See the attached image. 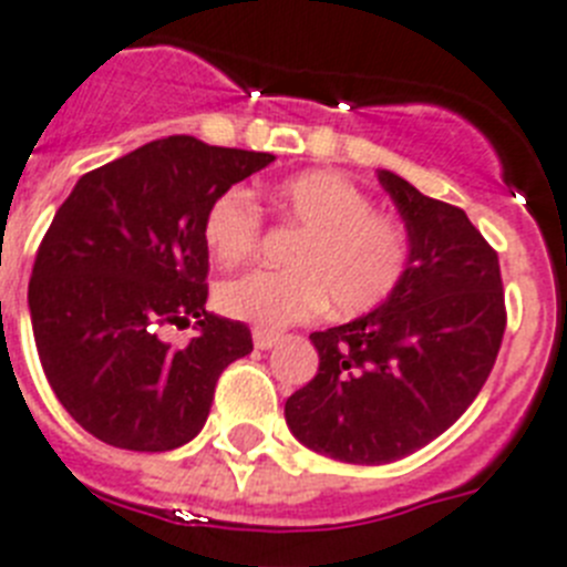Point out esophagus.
Here are the masks:
<instances>
[{"label":"esophagus","instance_id":"esophagus-1","mask_svg":"<svg viewBox=\"0 0 567 567\" xmlns=\"http://www.w3.org/2000/svg\"><path fill=\"white\" fill-rule=\"evenodd\" d=\"M280 341L278 332H269V330H255V347L258 350H272L275 343Z\"/></svg>","mask_w":567,"mask_h":567}]
</instances>
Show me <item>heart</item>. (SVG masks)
<instances>
[{"label": "heart", "mask_w": 567, "mask_h": 567, "mask_svg": "<svg viewBox=\"0 0 567 567\" xmlns=\"http://www.w3.org/2000/svg\"><path fill=\"white\" fill-rule=\"evenodd\" d=\"M275 206L301 237L289 246L292 269H258L217 289V307L258 330H284L327 307L361 316L395 295L410 269L408 229L393 215L375 212L364 188L336 172H307L278 183ZM264 215L244 188H226L203 217L212 258L235 266L260 244Z\"/></svg>", "instance_id": "obj_1"}]
</instances>
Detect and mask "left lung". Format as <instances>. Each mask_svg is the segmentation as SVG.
<instances>
[{"mask_svg": "<svg viewBox=\"0 0 567 567\" xmlns=\"http://www.w3.org/2000/svg\"><path fill=\"white\" fill-rule=\"evenodd\" d=\"M379 181L408 224V275L379 309L309 336L321 364L287 399L295 439L350 464L439 439L485 386L507 327L499 255L467 215L393 172Z\"/></svg>", "mask_w": 567, "mask_h": 567, "instance_id": "8db88e82", "label": "left lung"}]
</instances>
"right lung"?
Instances as JSON below:
<instances>
[{"mask_svg":"<svg viewBox=\"0 0 567 567\" xmlns=\"http://www.w3.org/2000/svg\"><path fill=\"white\" fill-rule=\"evenodd\" d=\"M272 159L174 134L82 174L56 209L28 284L33 341L53 395L94 439L163 453L203 430L220 372L251 352L246 323L206 312L203 217ZM192 317L202 332L186 348L158 338Z\"/></svg>","mask_w":567,"mask_h":567,"instance_id":"right-lung-1","label":"right lung"}]
</instances>
